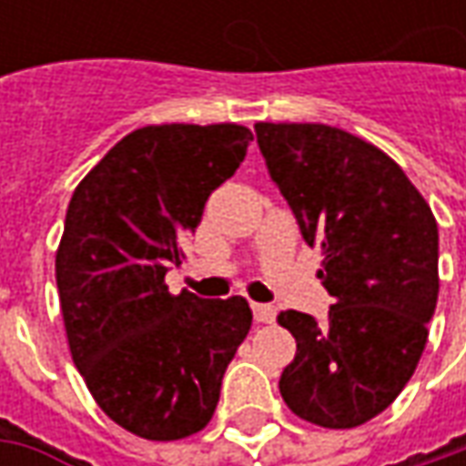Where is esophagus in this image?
I'll list each match as a JSON object with an SVG mask.
<instances>
[{"mask_svg": "<svg viewBox=\"0 0 466 466\" xmlns=\"http://www.w3.org/2000/svg\"><path fill=\"white\" fill-rule=\"evenodd\" d=\"M251 309H254V319H257L259 324H272L275 316H278V309L269 306V303H254Z\"/></svg>", "mask_w": 466, "mask_h": 466, "instance_id": "34e87169", "label": "esophagus"}]
</instances>
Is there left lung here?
<instances>
[{"instance_id":"obj_1","label":"left lung","mask_w":466,"mask_h":466,"mask_svg":"<svg viewBox=\"0 0 466 466\" xmlns=\"http://www.w3.org/2000/svg\"><path fill=\"white\" fill-rule=\"evenodd\" d=\"M257 142L309 246L321 248L327 321L282 311L296 358L279 394L300 420L358 428L400 397L439 300V225L376 145L327 124L259 121Z\"/></svg>"}]
</instances>
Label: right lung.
<instances>
[{
	"mask_svg": "<svg viewBox=\"0 0 466 466\" xmlns=\"http://www.w3.org/2000/svg\"><path fill=\"white\" fill-rule=\"evenodd\" d=\"M251 139L241 124L142 127L103 155L66 207L56 288L69 352L100 410L139 439L199 433L251 329L246 298L173 296L166 285L207 197Z\"/></svg>",
	"mask_w": 466,
	"mask_h": 466,
	"instance_id": "obj_1",
	"label": "right lung"
}]
</instances>
